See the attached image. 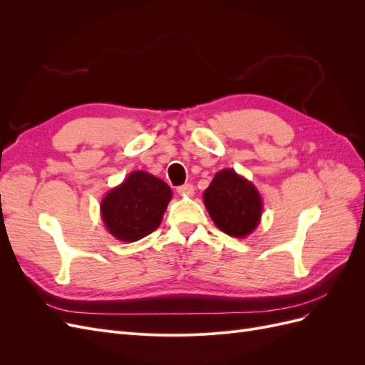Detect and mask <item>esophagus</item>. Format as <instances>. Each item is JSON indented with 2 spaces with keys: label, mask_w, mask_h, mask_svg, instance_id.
<instances>
[{
  "label": "esophagus",
  "mask_w": 365,
  "mask_h": 365,
  "mask_svg": "<svg viewBox=\"0 0 365 365\" xmlns=\"http://www.w3.org/2000/svg\"><path fill=\"white\" fill-rule=\"evenodd\" d=\"M178 193L182 195V196H193L195 189H193L192 184H184V185L178 187Z\"/></svg>",
  "instance_id": "34e87169"
}]
</instances>
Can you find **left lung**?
Returning a JSON list of instances; mask_svg holds the SVG:
<instances>
[{
	"mask_svg": "<svg viewBox=\"0 0 365 365\" xmlns=\"http://www.w3.org/2000/svg\"><path fill=\"white\" fill-rule=\"evenodd\" d=\"M204 204L215 225L244 239L260 224L263 201L251 181L233 169L219 170L204 192Z\"/></svg>",
	"mask_w": 365,
	"mask_h": 365,
	"instance_id": "left-lung-1",
	"label": "left lung"
}]
</instances>
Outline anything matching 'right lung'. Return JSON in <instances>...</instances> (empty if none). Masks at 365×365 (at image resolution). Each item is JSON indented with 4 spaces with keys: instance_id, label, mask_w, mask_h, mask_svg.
Wrapping results in <instances>:
<instances>
[{
    "instance_id": "obj_1",
    "label": "right lung",
    "mask_w": 365,
    "mask_h": 365,
    "mask_svg": "<svg viewBox=\"0 0 365 365\" xmlns=\"http://www.w3.org/2000/svg\"><path fill=\"white\" fill-rule=\"evenodd\" d=\"M172 200L170 187L148 172H130L101 202L106 230L117 240L135 242L155 231Z\"/></svg>"
}]
</instances>
